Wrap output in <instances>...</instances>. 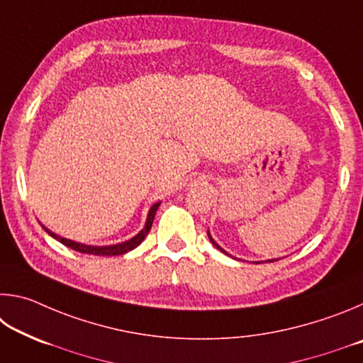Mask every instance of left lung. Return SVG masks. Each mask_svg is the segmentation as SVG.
<instances>
[{"label": "left lung", "instance_id": "1", "mask_svg": "<svg viewBox=\"0 0 363 363\" xmlns=\"http://www.w3.org/2000/svg\"><path fill=\"white\" fill-rule=\"evenodd\" d=\"M208 237H210V240H211V243L214 245V247H216V248H218L219 251H223V253H225V251H224L223 248H220V247H219V245H218L216 242H214V240H213V237L210 235V232H208ZM225 255H229V253H225ZM275 261H277V259H275ZM266 262H274V259H269V261H266ZM256 264H257V262H256Z\"/></svg>", "mask_w": 363, "mask_h": 363}]
</instances>
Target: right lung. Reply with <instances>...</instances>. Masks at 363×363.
I'll return each mask as SVG.
<instances>
[{
    "label": "right lung",
    "instance_id": "right-lung-1",
    "mask_svg": "<svg viewBox=\"0 0 363 363\" xmlns=\"http://www.w3.org/2000/svg\"><path fill=\"white\" fill-rule=\"evenodd\" d=\"M160 206V201L158 203L153 205L150 210H149V214H147V220H145V225L144 229L140 230L138 235H134L133 238H130V240L123 242V243H116V245H107V247H93V245H84V243H78V242H73V240H69V238H64V237H59L56 235V233L51 232L49 229H46L45 225H43V229H45L49 235H51L52 238H56L57 242H60L62 245H65V247H69L72 250L75 251H79V253H86V255H96V256H120V255H125L128 253V251L134 250L136 247H139L140 243H143V240L145 238L147 233L150 232V227L153 224V218H155V213L158 210Z\"/></svg>",
    "mask_w": 363,
    "mask_h": 363
}]
</instances>
